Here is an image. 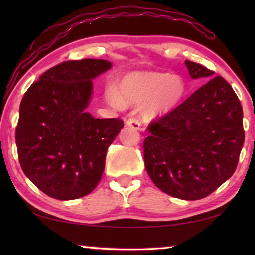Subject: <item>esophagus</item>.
<instances>
[{
	"label": "esophagus",
	"instance_id": "esophagus-1",
	"mask_svg": "<svg viewBox=\"0 0 255 255\" xmlns=\"http://www.w3.org/2000/svg\"><path fill=\"white\" fill-rule=\"evenodd\" d=\"M127 125H128V127L133 128V130H140V128H141L140 121H139L138 118H135V117L128 118V122H127Z\"/></svg>",
	"mask_w": 255,
	"mask_h": 255
}]
</instances>
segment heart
Masks as SVG:
<instances>
[{"instance_id": "b5f03b06", "label": "heart", "mask_w": 255, "mask_h": 255, "mask_svg": "<svg viewBox=\"0 0 255 255\" xmlns=\"http://www.w3.org/2000/svg\"><path fill=\"white\" fill-rule=\"evenodd\" d=\"M186 83L179 75L166 73L134 72L125 75L120 82V90L108 86L104 97L111 107L122 109L125 104L144 105L142 113L149 120L169 113L183 99Z\"/></svg>"}]
</instances>
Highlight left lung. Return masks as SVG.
Segmentation results:
<instances>
[{
  "instance_id": "left-lung-1",
  "label": "left lung",
  "mask_w": 255,
  "mask_h": 255,
  "mask_svg": "<svg viewBox=\"0 0 255 255\" xmlns=\"http://www.w3.org/2000/svg\"><path fill=\"white\" fill-rule=\"evenodd\" d=\"M193 79L214 72L186 60ZM145 167L163 193L181 200L207 197L235 173L245 132L243 108L230 83L215 76L165 116L149 123Z\"/></svg>"
}]
</instances>
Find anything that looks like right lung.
Returning <instances> with one entry per match:
<instances>
[{
    "label": "right lung",
    "mask_w": 255,
    "mask_h": 255,
    "mask_svg": "<svg viewBox=\"0 0 255 255\" xmlns=\"http://www.w3.org/2000/svg\"><path fill=\"white\" fill-rule=\"evenodd\" d=\"M110 68L103 59L61 62L24 94L15 134L19 163L47 196L61 201L86 196L102 177L107 149L124 123L94 118L86 108L92 80Z\"/></svg>",
    "instance_id": "add662e5"
}]
</instances>
